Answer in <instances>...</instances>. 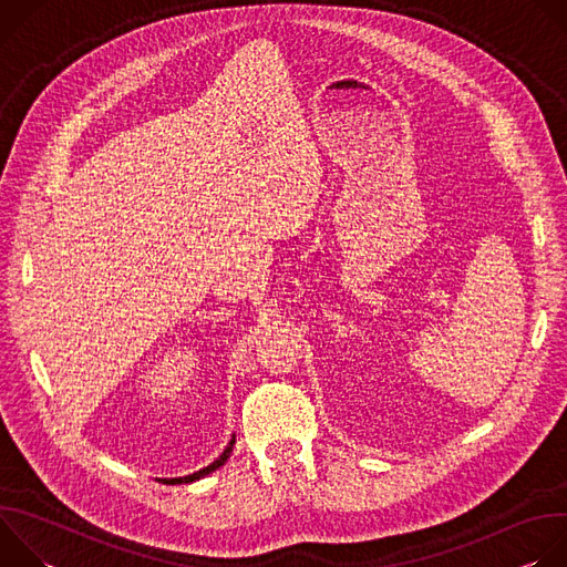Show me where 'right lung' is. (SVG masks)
Here are the masks:
<instances>
[{"label": "right lung", "instance_id": "1", "mask_svg": "<svg viewBox=\"0 0 567 567\" xmlns=\"http://www.w3.org/2000/svg\"><path fill=\"white\" fill-rule=\"evenodd\" d=\"M233 444H235V440H230V444L224 449V453L213 462V464H208L206 468H202V471H197V473H193V475H186V477H173V480H164L166 484H186V482H193V480H199V477H204V475H208L210 471H215V468H219L228 457H230V451H233Z\"/></svg>", "mask_w": 567, "mask_h": 567}]
</instances>
